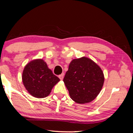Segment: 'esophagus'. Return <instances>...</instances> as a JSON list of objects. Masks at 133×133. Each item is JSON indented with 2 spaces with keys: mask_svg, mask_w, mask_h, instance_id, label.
Wrapping results in <instances>:
<instances>
[{
  "mask_svg": "<svg viewBox=\"0 0 133 133\" xmlns=\"http://www.w3.org/2000/svg\"><path fill=\"white\" fill-rule=\"evenodd\" d=\"M58 77L60 78V79L61 81H62L63 79V77H64V73H62V74H61L60 75L58 76Z\"/></svg>",
  "mask_w": 133,
  "mask_h": 133,
  "instance_id": "esophagus-1",
  "label": "esophagus"
}]
</instances>
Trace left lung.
<instances>
[{
  "mask_svg": "<svg viewBox=\"0 0 133 133\" xmlns=\"http://www.w3.org/2000/svg\"><path fill=\"white\" fill-rule=\"evenodd\" d=\"M63 82L75 102L86 104L95 99L99 94L104 76L98 65L83 57L71 61Z\"/></svg>",
  "mask_w": 133,
  "mask_h": 133,
  "instance_id": "obj_1",
  "label": "left lung"
}]
</instances>
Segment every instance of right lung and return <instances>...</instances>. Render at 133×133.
Wrapping results in <instances>:
<instances>
[{
  "label": "right lung",
  "mask_w": 133,
  "mask_h": 133,
  "mask_svg": "<svg viewBox=\"0 0 133 133\" xmlns=\"http://www.w3.org/2000/svg\"><path fill=\"white\" fill-rule=\"evenodd\" d=\"M59 81L60 79L52 73L42 59L31 61L26 65L22 73L25 88L31 95L37 98L47 96Z\"/></svg>",
  "instance_id": "add662e5"
}]
</instances>
